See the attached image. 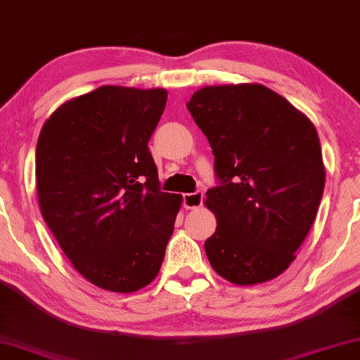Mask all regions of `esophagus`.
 I'll use <instances>...</instances> for the list:
<instances>
[{
  "label": "esophagus",
  "instance_id": "1",
  "mask_svg": "<svg viewBox=\"0 0 360 360\" xmlns=\"http://www.w3.org/2000/svg\"><path fill=\"white\" fill-rule=\"evenodd\" d=\"M204 194L198 191V193L184 194V207L186 209H199L202 205Z\"/></svg>",
  "mask_w": 360,
  "mask_h": 360
}]
</instances>
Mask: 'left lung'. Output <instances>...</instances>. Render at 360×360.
Wrapping results in <instances>:
<instances>
[{
    "label": "left lung",
    "instance_id": "1",
    "mask_svg": "<svg viewBox=\"0 0 360 360\" xmlns=\"http://www.w3.org/2000/svg\"><path fill=\"white\" fill-rule=\"evenodd\" d=\"M188 110L207 136L220 179L205 193L217 219L205 255L233 285L273 280L296 258L323 198L318 131L262 84L207 85L193 94Z\"/></svg>",
    "mask_w": 360,
    "mask_h": 360
}]
</instances>
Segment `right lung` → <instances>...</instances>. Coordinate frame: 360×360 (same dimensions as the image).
I'll return each mask as SVG.
<instances>
[{
	"label": "right lung",
	"mask_w": 360,
	"mask_h": 360,
	"mask_svg": "<svg viewBox=\"0 0 360 360\" xmlns=\"http://www.w3.org/2000/svg\"><path fill=\"white\" fill-rule=\"evenodd\" d=\"M166 100L165 89L103 85L62 103L37 140L42 217L75 270L113 293L158 276L183 204L160 191L148 148Z\"/></svg>",
	"instance_id": "add662e5"
}]
</instances>
